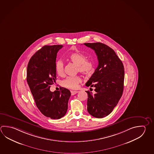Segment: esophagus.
I'll return each instance as SVG.
<instances>
[{"mask_svg": "<svg viewBox=\"0 0 154 154\" xmlns=\"http://www.w3.org/2000/svg\"><path fill=\"white\" fill-rule=\"evenodd\" d=\"M71 93L72 95H74L76 94L77 93H79V91H71Z\"/></svg>", "mask_w": 154, "mask_h": 154, "instance_id": "34e87169", "label": "esophagus"}]
</instances>
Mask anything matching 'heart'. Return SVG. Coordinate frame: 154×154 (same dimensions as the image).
I'll return each instance as SVG.
<instances>
[{
    "label": "heart",
    "mask_w": 154,
    "mask_h": 154,
    "mask_svg": "<svg viewBox=\"0 0 154 154\" xmlns=\"http://www.w3.org/2000/svg\"><path fill=\"white\" fill-rule=\"evenodd\" d=\"M69 59L73 64L77 66V71L83 74L90 75L95 70V65L93 61L87 60L85 55L80 52L72 53L69 55ZM64 64L61 60L56 61L55 65V71L58 75H64ZM82 79L79 75L68 77L64 79L63 84L65 87L71 89H77L79 87V84L81 83Z\"/></svg>",
    "instance_id": "heart-1"
}]
</instances>
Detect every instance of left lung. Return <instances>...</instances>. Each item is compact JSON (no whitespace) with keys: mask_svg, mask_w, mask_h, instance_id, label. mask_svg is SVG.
<instances>
[{"mask_svg":"<svg viewBox=\"0 0 154 154\" xmlns=\"http://www.w3.org/2000/svg\"><path fill=\"white\" fill-rule=\"evenodd\" d=\"M94 50L99 61L98 66L87 87L95 88V94L88 93L87 110L97 118L107 116L121 98L124 90V67L113 49L101 42L85 43ZM92 90L91 91V89ZM90 91L93 89L90 88Z\"/></svg>","mask_w":154,"mask_h":154,"instance_id":"1","label":"left lung"}]
</instances>
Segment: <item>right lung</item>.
Returning a JSON list of instances; mask_svg holds the SVG:
<instances>
[{
    "label": "right lung",
    "mask_w": 154,
    "mask_h": 154,
    "mask_svg": "<svg viewBox=\"0 0 154 154\" xmlns=\"http://www.w3.org/2000/svg\"><path fill=\"white\" fill-rule=\"evenodd\" d=\"M63 45L44 46L30 58L26 71V81L35 103L42 114L53 119H60L66 113L70 90L60 88L52 92L55 82L57 54Z\"/></svg>",
    "instance_id": "right-lung-1"
}]
</instances>
